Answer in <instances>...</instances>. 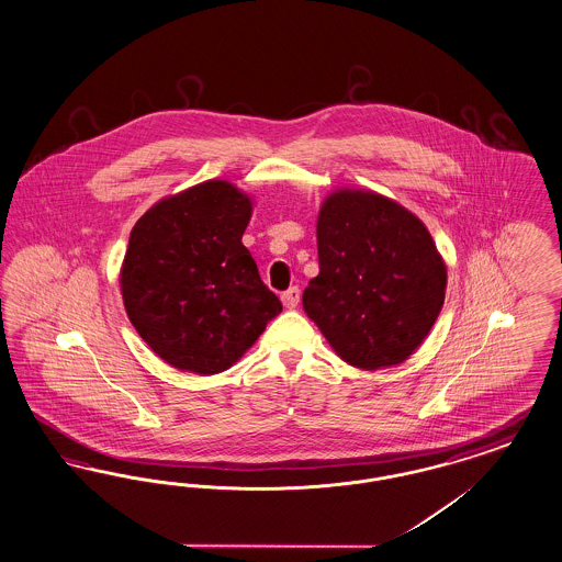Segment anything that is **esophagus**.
<instances>
[{
  "label": "esophagus",
  "instance_id": "esophagus-1",
  "mask_svg": "<svg viewBox=\"0 0 562 562\" xmlns=\"http://www.w3.org/2000/svg\"><path fill=\"white\" fill-rule=\"evenodd\" d=\"M299 301H301V291H299V286H291L289 291L282 292V303H284L289 310H294V307L299 305Z\"/></svg>",
  "mask_w": 562,
  "mask_h": 562
}]
</instances>
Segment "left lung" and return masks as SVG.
<instances>
[{"mask_svg":"<svg viewBox=\"0 0 562 562\" xmlns=\"http://www.w3.org/2000/svg\"><path fill=\"white\" fill-rule=\"evenodd\" d=\"M319 273L303 307L347 363L407 360L443 307L448 271L423 222L374 192L340 190L317 217Z\"/></svg>","mask_w":562,"mask_h":562,"instance_id":"left-lung-1","label":"left lung"}]
</instances>
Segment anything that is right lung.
<instances>
[{"instance_id": "obj_1", "label": "right lung", "mask_w": 562, "mask_h": 562, "mask_svg": "<svg viewBox=\"0 0 562 562\" xmlns=\"http://www.w3.org/2000/svg\"><path fill=\"white\" fill-rule=\"evenodd\" d=\"M250 201L204 181L134 225L121 291L137 335L178 370L217 374L243 358L282 303L243 245Z\"/></svg>"}]
</instances>
